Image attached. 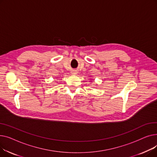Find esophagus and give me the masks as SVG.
Returning a JSON list of instances; mask_svg holds the SVG:
<instances>
[{
	"mask_svg": "<svg viewBox=\"0 0 157 157\" xmlns=\"http://www.w3.org/2000/svg\"><path fill=\"white\" fill-rule=\"evenodd\" d=\"M72 74H76V72L75 71H72Z\"/></svg>",
	"mask_w": 157,
	"mask_h": 157,
	"instance_id": "obj_1",
	"label": "esophagus"
}]
</instances>
